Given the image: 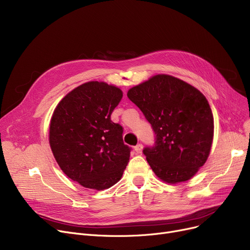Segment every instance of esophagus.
<instances>
[{
    "label": "esophagus",
    "mask_w": 250,
    "mask_h": 250,
    "mask_svg": "<svg viewBox=\"0 0 250 250\" xmlns=\"http://www.w3.org/2000/svg\"><path fill=\"white\" fill-rule=\"evenodd\" d=\"M135 151L137 154H141L143 151V145L142 144H138L137 146H135Z\"/></svg>",
    "instance_id": "1"
}]
</instances>
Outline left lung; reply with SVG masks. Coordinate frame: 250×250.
<instances>
[{
  "label": "left lung",
  "instance_id": "1",
  "mask_svg": "<svg viewBox=\"0 0 250 250\" xmlns=\"http://www.w3.org/2000/svg\"><path fill=\"white\" fill-rule=\"evenodd\" d=\"M155 133L143 150L155 174L168 183L190 179L206 163L214 137V117L203 93L175 77L156 75L129 89Z\"/></svg>",
  "mask_w": 250,
  "mask_h": 250
}]
</instances>
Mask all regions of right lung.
I'll return each mask as SVG.
<instances>
[{"mask_svg": "<svg viewBox=\"0 0 250 250\" xmlns=\"http://www.w3.org/2000/svg\"><path fill=\"white\" fill-rule=\"evenodd\" d=\"M122 98L120 88L91 81L72 90L52 113V154L63 173L84 188H109L128 163L130 148L124 144V128L110 120Z\"/></svg>", "mask_w": 250, "mask_h": 250, "instance_id": "add662e5", "label": "right lung"}]
</instances>
